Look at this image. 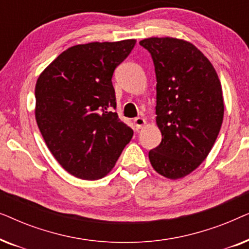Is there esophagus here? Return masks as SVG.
Segmentation results:
<instances>
[{
	"label": "esophagus",
	"instance_id": "obj_1",
	"mask_svg": "<svg viewBox=\"0 0 249 249\" xmlns=\"http://www.w3.org/2000/svg\"><path fill=\"white\" fill-rule=\"evenodd\" d=\"M134 124H135L136 129H142L146 124V121H145V119H142V118H136V119H134Z\"/></svg>",
	"mask_w": 249,
	"mask_h": 249
}]
</instances>
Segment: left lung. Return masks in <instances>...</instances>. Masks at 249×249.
<instances>
[{
	"label": "left lung",
	"instance_id": "left-lung-1",
	"mask_svg": "<svg viewBox=\"0 0 249 249\" xmlns=\"http://www.w3.org/2000/svg\"><path fill=\"white\" fill-rule=\"evenodd\" d=\"M139 44L151 53L156 74V124L162 142L148 153L154 170L180 179L198 168L223 121L222 87L209 59L192 43L151 37Z\"/></svg>",
	"mask_w": 249,
	"mask_h": 249
}]
</instances>
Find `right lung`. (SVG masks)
I'll return each mask as SVG.
<instances>
[{
    "label": "right lung",
    "instance_id": "add662e5",
    "mask_svg": "<svg viewBox=\"0 0 249 249\" xmlns=\"http://www.w3.org/2000/svg\"><path fill=\"white\" fill-rule=\"evenodd\" d=\"M135 44L124 39L74 45L37 79V125L56 161L77 178L107 176L132 138V129L114 112L112 76Z\"/></svg>",
    "mask_w": 249,
    "mask_h": 249
}]
</instances>
